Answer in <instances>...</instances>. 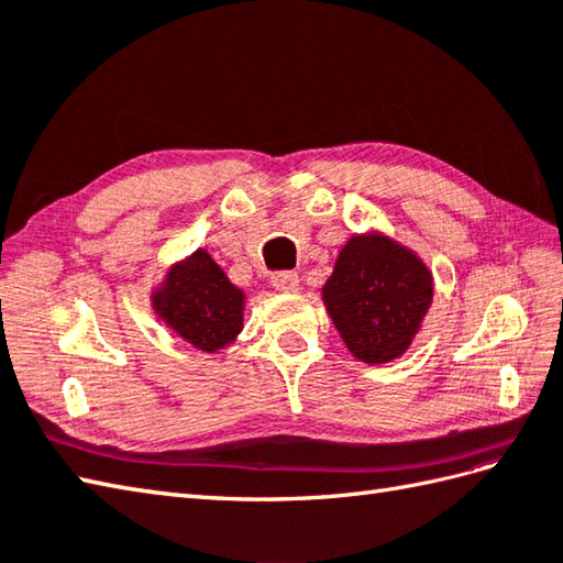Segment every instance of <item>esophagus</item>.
I'll return each instance as SVG.
<instances>
[{"label":"esophagus","mask_w":563,"mask_h":563,"mask_svg":"<svg viewBox=\"0 0 563 563\" xmlns=\"http://www.w3.org/2000/svg\"><path fill=\"white\" fill-rule=\"evenodd\" d=\"M273 288L280 290V292H297L300 290V278H297V273L292 271H280L273 275Z\"/></svg>","instance_id":"obj_1"}]
</instances>
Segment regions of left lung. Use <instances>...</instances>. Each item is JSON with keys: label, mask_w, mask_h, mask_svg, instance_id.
Listing matches in <instances>:
<instances>
[{"label": "left lung", "mask_w": 563, "mask_h": 563, "mask_svg": "<svg viewBox=\"0 0 563 563\" xmlns=\"http://www.w3.org/2000/svg\"><path fill=\"white\" fill-rule=\"evenodd\" d=\"M433 290V273L413 249L369 230L343 244L321 300L351 355L385 365L411 349Z\"/></svg>", "instance_id": "obj_1"}]
</instances>
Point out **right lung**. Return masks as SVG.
Returning <instances> with one entry per match:
<instances>
[{
	"label": "right lung",
	"instance_id": "right-lung-1",
	"mask_svg": "<svg viewBox=\"0 0 563 563\" xmlns=\"http://www.w3.org/2000/svg\"><path fill=\"white\" fill-rule=\"evenodd\" d=\"M150 302L164 327L208 355L234 343L244 329L246 292L227 278L208 249L172 263Z\"/></svg>",
	"mask_w": 563,
	"mask_h": 563
}]
</instances>
